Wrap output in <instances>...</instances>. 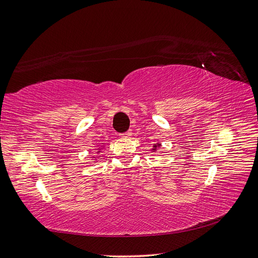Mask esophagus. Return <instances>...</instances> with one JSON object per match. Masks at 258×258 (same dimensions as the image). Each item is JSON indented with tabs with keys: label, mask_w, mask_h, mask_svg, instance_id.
<instances>
[{
	"label": "esophagus",
	"mask_w": 258,
	"mask_h": 258,
	"mask_svg": "<svg viewBox=\"0 0 258 258\" xmlns=\"http://www.w3.org/2000/svg\"><path fill=\"white\" fill-rule=\"evenodd\" d=\"M131 136H132V131H131V130H128L127 132H125V133L122 134V137H123V138H130Z\"/></svg>",
	"instance_id": "esophagus-1"
}]
</instances>
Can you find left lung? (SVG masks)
Returning <instances> with one entry per match:
<instances>
[{"mask_svg": "<svg viewBox=\"0 0 258 258\" xmlns=\"http://www.w3.org/2000/svg\"><path fill=\"white\" fill-rule=\"evenodd\" d=\"M157 147H160V144H158V145L156 144V145H154V146H153V149H152V150H157Z\"/></svg>", "mask_w": 258, "mask_h": 258, "instance_id": "obj_1", "label": "left lung"}]
</instances>
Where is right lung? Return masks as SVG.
Instances as JSON below:
<instances>
[{
  "label": "right lung",
  "instance_id": "1",
  "mask_svg": "<svg viewBox=\"0 0 258 258\" xmlns=\"http://www.w3.org/2000/svg\"><path fill=\"white\" fill-rule=\"evenodd\" d=\"M98 152H99V151H98Z\"/></svg>",
  "mask_w": 258,
  "mask_h": 258
}]
</instances>
